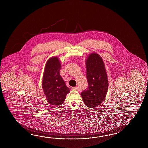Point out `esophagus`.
<instances>
[{
    "label": "esophagus",
    "instance_id": "1",
    "mask_svg": "<svg viewBox=\"0 0 148 148\" xmlns=\"http://www.w3.org/2000/svg\"><path fill=\"white\" fill-rule=\"evenodd\" d=\"M72 89L73 90H79L78 87H73Z\"/></svg>",
    "mask_w": 148,
    "mask_h": 148
}]
</instances>
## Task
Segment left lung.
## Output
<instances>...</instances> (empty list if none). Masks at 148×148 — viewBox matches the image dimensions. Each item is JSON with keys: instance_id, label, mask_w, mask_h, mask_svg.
<instances>
[{"instance_id": "obj_1", "label": "left lung", "mask_w": 148, "mask_h": 148, "mask_svg": "<svg viewBox=\"0 0 148 148\" xmlns=\"http://www.w3.org/2000/svg\"><path fill=\"white\" fill-rule=\"evenodd\" d=\"M87 89L81 93L85 105L93 108L101 104L106 97L108 87L107 73L102 58L98 54H90L86 60Z\"/></svg>"}]
</instances>
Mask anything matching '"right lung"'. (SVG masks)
Returning <instances> with one entry per match:
<instances>
[{"instance_id": "right-lung-1", "label": "right lung", "mask_w": 148, "mask_h": 148, "mask_svg": "<svg viewBox=\"0 0 148 148\" xmlns=\"http://www.w3.org/2000/svg\"><path fill=\"white\" fill-rule=\"evenodd\" d=\"M61 67L59 59L52 57L47 61L44 69L42 88L47 101L53 105H61L70 92L60 75Z\"/></svg>"}]
</instances>
